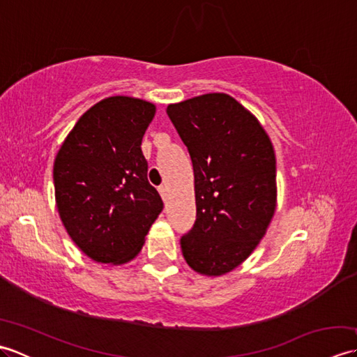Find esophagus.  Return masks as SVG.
Here are the masks:
<instances>
[{
	"mask_svg": "<svg viewBox=\"0 0 357 357\" xmlns=\"http://www.w3.org/2000/svg\"><path fill=\"white\" fill-rule=\"evenodd\" d=\"M158 190H159V195L162 196V199L167 201V193H169V188H167V185H161Z\"/></svg>",
	"mask_w": 357,
	"mask_h": 357,
	"instance_id": "1",
	"label": "esophagus"
}]
</instances>
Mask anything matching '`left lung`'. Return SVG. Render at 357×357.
<instances>
[{
    "label": "left lung",
    "instance_id": "8db88e82",
    "mask_svg": "<svg viewBox=\"0 0 357 357\" xmlns=\"http://www.w3.org/2000/svg\"><path fill=\"white\" fill-rule=\"evenodd\" d=\"M195 173L196 222L181 239L188 267L222 276L259 245L276 211V158L252 112L227 93L167 105Z\"/></svg>",
    "mask_w": 357,
    "mask_h": 357
}]
</instances>
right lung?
<instances>
[{
	"instance_id": "obj_1",
	"label": "right lung",
	"mask_w": 357,
	"mask_h": 357,
	"mask_svg": "<svg viewBox=\"0 0 357 357\" xmlns=\"http://www.w3.org/2000/svg\"><path fill=\"white\" fill-rule=\"evenodd\" d=\"M155 113L156 105L139 98H104L77 121L56 153L59 218L81 252L96 262H130L162 211L141 150Z\"/></svg>"
}]
</instances>
